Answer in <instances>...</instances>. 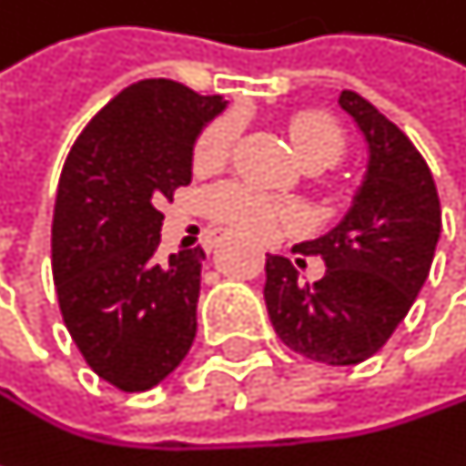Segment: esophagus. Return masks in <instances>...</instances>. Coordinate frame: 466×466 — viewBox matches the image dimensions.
I'll use <instances>...</instances> for the list:
<instances>
[{
    "instance_id": "34e87169",
    "label": "esophagus",
    "mask_w": 466,
    "mask_h": 466,
    "mask_svg": "<svg viewBox=\"0 0 466 466\" xmlns=\"http://www.w3.org/2000/svg\"><path fill=\"white\" fill-rule=\"evenodd\" d=\"M218 239H221V234H218V232H208V239H205V242H210V245H216Z\"/></svg>"
}]
</instances>
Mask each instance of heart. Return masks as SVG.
<instances>
[{"label":"heart","instance_id":"heart-1","mask_svg":"<svg viewBox=\"0 0 466 466\" xmlns=\"http://www.w3.org/2000/svg\"><path fill=\"white\" fill-rule=\"evenodd\" d=\"M239 127H242V121L237 113H224V116L213 118L197 137L194 164L199 169L221 167L229 158L234 142L239 137ZM289 135H291L294 150L305 167H321V169L334 167L345 153V132L329 113H319V110L297 113L289 124ZM205 205L216 221L232 227L237 232L250 234V237L272 234L275 227L286 218V213L275 202H269L258 191L239 186V183L216 186L205 197Z\"/></svg>","mask_w":466,"mask_h":466}]
</instances>
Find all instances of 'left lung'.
<instances>
[{
  "instance_id": "obj_1",
  "label": "left lung",
  "mask_w": 466,
  "mask_h": 466,
  "mask_svg": "<svg viewBox=\"0 0 466 466\" xmlns=\"http://www.w3.org/2000/svg\"><path fill=\"white\" fill-rule=\"evenodd\" d=\"M339 107L370 145L353 208L324 237L294 250L321 256V280L299 283L297 267L267 256L264 302L278 337L299 356L331 367L375 356L413 308L442 229L434 177L410 137L356 91Z\"/></svg>"
}]
</instances>
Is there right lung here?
I'll list each match as a JSON object with an SVG mask.
<instances>
[{"instance_id": "right-lung-1", "label": "right lung", "mask_w": 466, "mask_h": 466, "mask_svg": "<svg viewBox=\"0 0 466 466\" xmlns=\"http://www.w3.org/2000/svg\"><path fill=\"white\" fill-rule=\"evenodd\" d=\"M227 107L150 77L110 99L75 140L53 208V280L86 364L121 391H147L188 353L205 250L167 261L158 210L191 183L202 127Z\"/></svg>"}]
</instances>
